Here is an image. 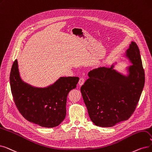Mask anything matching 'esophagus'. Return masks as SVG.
I'll list each match as a JSON object with an SVG mask.
<instances>
[{"instance_id":"1","label":"esophagus","mask_w":152,"mask_h":152,"mask_svg":"<svg viewBox=\"0 0 152 152\" xmlns=\"http://www.w3.org/2000/svg\"><path fill=\"white\" fill-rule=\"evenodd\" d=\"M84 79L83 77H81L80 79V81H79V86H81L82 85L84 84Z\"/></svg>"}]
</instances>
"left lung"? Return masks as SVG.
Listing matches in <instances>:
<instances>
[{
	"label": "left lung",
	"instance_id": "left-lung-1",
	"mask_svg": "<svg viewBox=\"0 0 152 152\" xmlns=\"http://www.w3.org/2000/svg\"><path fill=\"white\" fill-rule=\"evenodd\" d=\"M132 65L126 75L114 69L99 67L88 72L81 88L91 121L102 127L114 126L134 113L145 84V72L137 45L132 42L124 55Z\"/></svg>",
	"mask_w": 152,
	"mask_h": 152
}]
</instances>
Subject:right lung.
<instances>
[{"instance_id": "1", "label": "right lung", "mask_w": 152, "mask_h": 152, "mask_svg": "<svg viewBox=\"0 0 152 152\" xmlns=\"http://www.w3.org/2000/svg\"><path fill=\"white\" fill-rule=\"evenodd\" d=\"M78 77H60L53 84L37 88L24 82L20 76L18 61L13 63L10 75L12 94L23 117L43 127L58 126L66 115L67 96L76 88Z\"/></svg>"}]
</instances>
